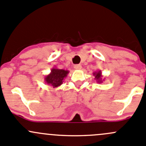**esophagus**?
<instances>
[{"mask_svg":"<svg viewBox=\"0 0 146 146\" xmlns=\"http://www.w3.org/2000/svg\"><path fill=\"white\" fill-rule=\"evenodd\" d=\"M74 68L76 70H80L82 68V66L80 64H77V65H75L74 66Z\"/></svg>","mask_w":146,"mask_h":146,"instance_id":"esophagus-1","label":"esophagus"}]
</instances>
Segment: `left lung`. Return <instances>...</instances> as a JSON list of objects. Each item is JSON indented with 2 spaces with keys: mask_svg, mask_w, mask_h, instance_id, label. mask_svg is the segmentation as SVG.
Listing matches in <instances>:
<instances>
[{
  "mask_svg": "<svg viewBox=\"0 0 146 146\" xmlns=\"http://www.w3.org/2000/svg\"><path fill=\"white\" fill-rule=\"evenodd\" d=\"M93 76H95V79L98 83H102L104 80V79L102 78V75L101 70H98V71L93 73Z\"/></svg>",
  "mask_w": 146,
  "mask_h": 146,
  "instance_id": "8db88e82",
  "label": "left lung"
}]
</instances>
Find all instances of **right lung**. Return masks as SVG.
<instances>
[{"instance_id":"add662e5","label":"right lung","mask_w":146,"mask_h":146,"mask_svg":"<svg viewBox=\"0 0 146 146\" xmlns=\"http://www.w3.org/2000/svg\"><path fill=\"white\" fill-rule=\"evenodd\" d=\"M68 73V70L54 67L51 70V73L45 76L44 81L53 88H56L62 85Z\"/></svg>"}]
</instances>
